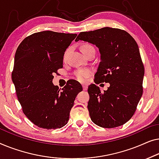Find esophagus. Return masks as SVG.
Wrapping results in <instances>:
<instances>
[{
  "label": "esophagus",
  "mask_w": 159,
  "mask_h": 159,
  "mask_svg": "<svg viewBox=\"0 0 159 159\" xmlns=\"http://www.w3.org/2000/svg\"><path fill=\"white\" fill-rule=\"evenodd\" d=\"M87 89H88V86H87V85H83V89H84V91L87 90Z\"/></svg>",
  "instance_id": "esophagus-1"
}]
</instances>
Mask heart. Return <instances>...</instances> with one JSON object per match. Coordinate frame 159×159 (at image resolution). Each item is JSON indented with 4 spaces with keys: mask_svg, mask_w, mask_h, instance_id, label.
<instances>
[{
    "mask_svg": "<svg viewBox=\"0 0 159 159\" xmlns=\"http://www.w3.org/2000/svg\"><path fill=\"white\" fill-rule=\"evenodd\" d=\"M93 48L92 46L90 45V44H84L81 47V51L86 50L87 49L89 48ZM66 52L65 53V55H66ZM75 78H76V79L79 80L80 82H85L86 80V79H88V77L89 76V75H90V71L89 70H86V69H80V70H77L76 72H75L74 73Z\"/></svg>",
    "mask_w": 159,
    "mask_h": 159,
    "instance_id": "b5f03b06",
    "label": "heart"
}]
</instances>
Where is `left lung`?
<instances>
[{"mask_svg":"<svg viewBox=\"0 0 159 159\" xmlns=\"http://www.w3.org/2000/svg\"><path fill=\"white\" fill-rule=\"evenodd\" d=\"M79 39L99 48L95 80L110 85L104 92L95 84L89 86L91 119L104 128L121 126L135 112L143 90L144 66L137 42L126 31L110 27L80 32L75 41Z\"/></svg>","mask_w":159,"mask_h":159,"instance_id":"left-lung-1","label":"left lung"}]
</instances>
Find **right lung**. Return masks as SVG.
I'll use <instances>...</instances> for the list:
<instances>
[{
	"label": "right lung",
	"mask_w": 159,
	"mask_h": 159,
	"mask_svg": "<svg viewBox=\"0 0 159 159\" xmlns=\"http://www.w3.org/2000/svg\"><path fill=\"white\" fill-rule=\"evenodd\" d=\"M76 34L44 31L26 37L15 54L12 80L26 117L37 127L57 129L68 123L75 97L83 90L75 80L62 89L52 84L62 68L66 48Z\"/></svg>",
	"instance_id": "1"
}]
</instances>
